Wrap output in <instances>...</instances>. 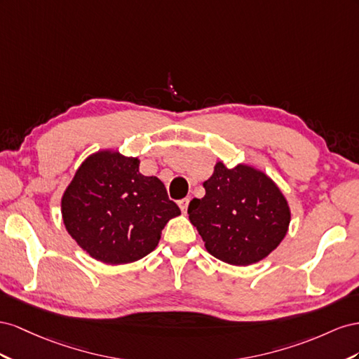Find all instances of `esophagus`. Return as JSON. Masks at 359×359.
I'll list each match as a JSON object with an SVG mask.
<instances>
[{
  "mask_svg": "<svg viewBox=\"0 0 359 359\" xmlns=\"http://www.w3.org/2000/svg\"><path fill=\"white\" fill-rule=\"evenodd\" d=\"M177 204H179L182 213H187L188 212V206H189V198H183Z\"/></svg>",
  "mask_w": 359,
  "mask_h": 359,
  "instance_id": "1",
  "label": "esophagus"
}]
</instances>
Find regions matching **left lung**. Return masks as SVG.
I'll list each match as a JSON object with an SVG mask.
<instances>
[{
    "label": "left lung",
    "instance_id": "left-lung-1",
    "mask_svg": "<svg viewBox=\"0 0 359 359\" xmlns=\"http://www.w3.org/2000/svg\"><path fill=\"white\" fill-rule=\"evenodd\" d=\"M203 187L206 196L189 203V221L218 260L234 266L257 263L287 234L289 201L264 171L243 162L227 168L218 161Z\"/></svg>",
    "mask_w": 359,
    "mask_h": 359
}]
</instances>
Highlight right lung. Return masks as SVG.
I'll return each instance as SVG.
<instances>
[{
	"label": "right lung",
	"mask_w": 359,
	"mask_h": 359,
	"mask_svg": "<svg viewBox=\"0 0 359 359\" xmlns=\"http://www.w3.org/2000/svg\"><path fill=\"white\" fill-rule=\"evenodd\" d=\"M180 215L163 183L140 172V159L102 149L84 159L61 197V218L91 259L126 264L158 247L162 229Z\"/></svg>",
	"instance_id": "obj_1"
}]
</instances>
